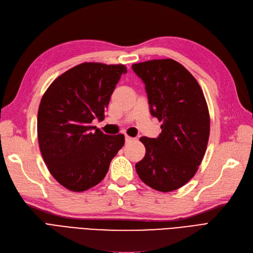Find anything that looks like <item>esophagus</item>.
<instances>
[{
    "label": "esophagus",
    "mask_w": 253,
    "mask_h": 253,
    "mask_svg": "<svg viewBox=\"0 0 253 253\" xmlns=\"http://www.w3.org/2000/svg\"><path fill=\"white\" fill-rule=\"evenodd\" d=\"M134 140V138H132V137H129V136H126V142L127 143V142H130V141H133Z\"/></svg>",
    "instance_id": "1"
}]
</instances>
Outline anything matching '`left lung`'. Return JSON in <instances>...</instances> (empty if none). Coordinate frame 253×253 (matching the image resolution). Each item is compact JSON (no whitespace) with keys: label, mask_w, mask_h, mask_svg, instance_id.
<instances>
[{"label":"left lung","mask_w":253,"mask_h":253,"mask_svg":"<svg viewBox=\"0 0 253 253\" xmlns=\"http://www.w3.org/2000/svg\"><path fill=\"white\" fill-rule=\"evenodd\" d=\"M132 68L145 84L150 114L163 123L158 138H140L146 151L136 171L150 188L174 191L194 176L206 154L210 114L204 92L172 59L150 60Z\"/></svg>","instance_id":"left-lung-1"}]
</instances>
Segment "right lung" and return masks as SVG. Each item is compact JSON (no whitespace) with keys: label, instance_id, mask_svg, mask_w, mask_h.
Listing matches in <instances>:
<instances>
[{"label":"right lung","instance_id":"obj_1","mask_svg":"<svg viewBox=\"0 0 253 253\" xmlns=\"http://www.w3.org/2000/svg\"><path fill=\"white\" fill-rule=\"evenodd\" d=\"M126 73L123 64L85 62L59 76L42 98L39 148L50 174L70 191L99 184L125 144L123 134L106 135L91 123L105 118L111 95Z\"/></svg>","mask_w":253,"mask_h":253}]
</instances>
